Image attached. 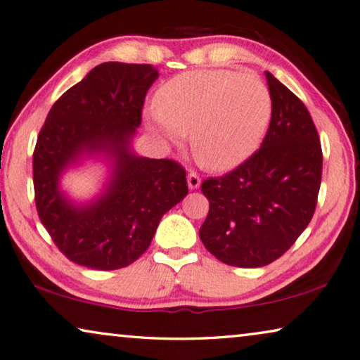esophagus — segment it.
<instances>
[{
    "label": "esophagus",
    "instance_id": "34e87169",
    "mask_svg": "<svg viewBox=\"0 0 360 360\" xmlns=\"http://www.w3.org/2000/svg\"><path fill=\"white\" fill-rule=\"evenodd\" d=\"M188 186H190V190H196L201 185V179H199V175L196 172H190L188 174Z\"/></svg>",
    "mask_w": 360,
    "mask_h": 360
}]
</instances>
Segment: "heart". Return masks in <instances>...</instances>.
Here are the masks:
<instances>
[{
    "label": "heart",
    "mask_w": 360,
    "mask_h": 360,
    "mask_svg": "<svg viewBox=\"0 0 360 360\" xmlns=\"http://www.w3.org/2000/svg\"><path fill=\"white\" fill-rule=\"evenodd\" d=\"M146 112L149 129L170 145L190 134L195 158L230 170L261 146L272 119V96L261 79L231 70H191L165 82Z\"/></svg>",
    "instance_id": "heart-1"
}]
</instances>
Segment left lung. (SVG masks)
I'll list each match as a JSON object with an SVG mask.
<instances>
[{
	"instance_id": "1",
	"label": "left lung",
	"mask_w": 360,
	"mask_h": 360,
	"mask_svg": "<svg viewBox=\"0 0 360 360\" xmlns=\"http://www.w3.org/2000/svg\"><path fill=\"white\" fill-rule=\"evenodd\" d=\"M272 119L261 148L222 176L201 184L209 214L199 229L206 250L235 267H264L306 230L322 181V146L307 108L265 72Z\"/></svg>"
}]
</instances>
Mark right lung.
Listing matches in <instances>:
<instances>
[{"instance_id": "1", "label": "right lung", "mask_w": 360, "mask_h": 360, "mask_svg": "<svg viewBox=\"0 0 360 360\" xmlns=\"http://www.w3.org/2000/svg\"><path fill=\"white\" fill-rule=\"evenodd\" d=\"M158 77L151 64L103 63L46 115L33 151L37 212L72 262L96 270L127 267L151 245L162 215L188 195L181 164L130 151ZM101 150L115 158L108 191L93 205L74 207L58 193V175L80 153Z\"/></svg>"}]
</instances>
